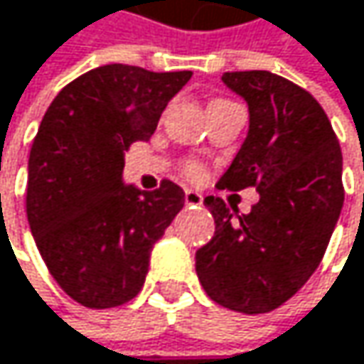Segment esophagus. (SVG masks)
Returning <instances> with one entry per match:
<instances>
[{
  "label": "esophagus",
  "mask_w": 364,
  "mask_h": 364,
  "mask_svg": "<svg viewBox=\"0 0 364 364\" xmlns=\"http://www.w3.org/2000/svg\"><path fill=\"white\" fill-rule=\"evenodd\" d=\"M186 205L192 207V209L200 207V205H203V194H198V192H194V190H188V192H186Z\"/></svg>",
  "instance_id": "34e87169"
}]
</instances>
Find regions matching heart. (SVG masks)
I'll return each mask as SVG.
<instances>
[{
	"mask_svg": "<svg viewBox=\"0 0 364 364\" xmlns=\"http://www.w3.org/2000/svg\"><path fill=\"white\" fill-rule=\"evenodd\" d=\"M183 170H186V174H188L190 178H200V176H203V166H200L198 161H188V164L183 166Z\"/></svg>",
	"mask_w": 364,
	"mask_h": 364,
	"instance_id": "1",
	"label": "heart"
}]
</instances>
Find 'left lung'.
Wrapping results in <instances>:
<instances>
[{
  "label": "left lung",
  "instance_id": "1",
  "mask_svg": "<svg viewBox=\"0 0 364 364\" xmlns=\"http://www.w3.org/2000/svg\"><path fill=\"white\" fill-rule=\"evenodd\" d=\"M247 102L250 129L220 190L256 188L247 215L205 198L213 239L196 252L205 292L222 307L267 314L294 296L318 269L343 207V157L318 100L267 70L226 72Z\"/></svg>",
  "mask_w": 364,
  "mask_h": 364
}]
</instances>
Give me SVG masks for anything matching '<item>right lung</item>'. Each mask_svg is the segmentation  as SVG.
Segmentation results:
<instances>
[{
    "instance_id": "add662e5",
    "label": "right lung",
    "mask_w": 364,
    "mask_h": 364,
    "mask_svg": "<svg viewBox=\"0 0 364 364\" xmlns=\"http://www.w3.org/2000/svg\"><path fill=\"white\" fill-rule=\"evenodd\" d=\"M192 78L110 63L65 85L48 106L27 166V220L61 290L91 309L132 301L153 245L186 194L172 181L123 183L125 151L149 140L168 102Z\"/></svg>"
}]
</instances>
